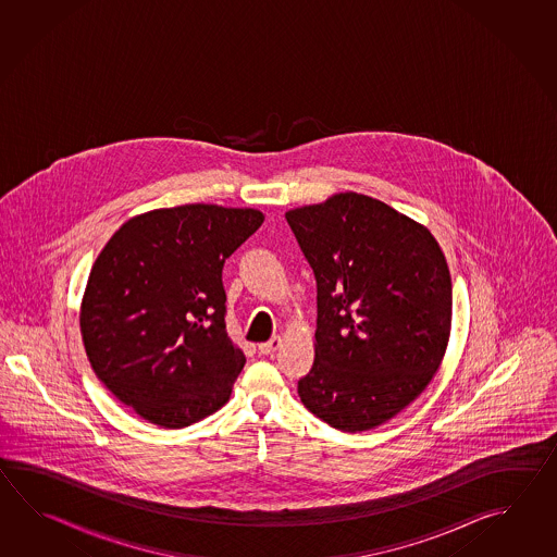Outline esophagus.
<instances>
[{"instance_id":"obj_1","label":"esophagus","mask_w":557,"mask_h":557,"mask_svg":"<svg viewBox=\"0 0 557 557\" xmlns=\"http://www.w3.org/2000/svg\"><path fill=\"white\" fill-rule=\"evenodd\" d=\"M281 344H283V338H281V336H274L269 343L259 344V352H261V355H273V352L278 350Z\"/></svg>"}]
</instances>
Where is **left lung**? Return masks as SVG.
I'll list each match as a JSON object with an SVG mask.
<instances>
[{
  "label": "left lung",
  "instance_id": "obj_1",
  "mask_svg": "<svg viewBox=\"0 0 557 557\" xmlns=\"http://www.w3.org/2000/svg\"><path fill=\"white\" fill-rule=\"evenodd\" d=\"M317 278L314 364L300 403L343 432L388 422L426 391L451 329L450 269L426 226L360 193L286 211Z\"/></svg>",
  "mask_w": 557,
  "mask_h": 557
}]
</instances>
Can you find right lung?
I'll use <instances>...</instances> for the list:
<instances>
[{"mask_svg": "<svg viewBox=\"0 0 557 557\" xmlns=\"http://www.w3.org/2000/svg\"><path fill=\"white\" fill-rule=\"evenodd\" d=\"M257 209L181 205L137 214L95 259L79 326L95 376L161 428L231 398L245 355L225 329L223 264L262 225Z\"/></svg>", "mask_w": 557, "mask_h": 557, "instance_id": "right-lung-1", "label": "right lung"}]
</instances>
